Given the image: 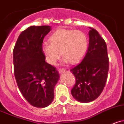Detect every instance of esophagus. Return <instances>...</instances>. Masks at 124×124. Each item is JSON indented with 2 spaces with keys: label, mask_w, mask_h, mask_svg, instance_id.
<instances>
[{
  "label": "esophagus",
  "mask_w": 124,
  "mask_h": 124,
  "mask_svg": "<svg viewBox=\"0 0 124 124\" xmlns=\"http://www.w3.org/2000/svg\"><path fill=\"white\" fill-rule=\"evenodd\" d=\"M58 70L59 73H62L64 71H66V69H64V68H60V69H58Z\"/></svg>",
  "instance_id": "obj_1"
}]
</instances>
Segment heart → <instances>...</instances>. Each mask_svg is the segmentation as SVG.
<instances>
[{
	"label": "heart",
	"mask_w": 124,
	"mask_h": 124,
	"mask_svg": "<svg viewBox=\"0 0 124 124\" xmlns=\"http://www.w3.org/2000/svg\"><path fill=\"white\" fill-rule=\"evenodd\" d=\"M49 43L43 46L42 51L47 63L55 65L61 56L64 61L77 64L82 60L88 47L87 36L80 30L59 29L49 38Z\"/></svg>",
	"instance_id": "1"
}]
</instances>
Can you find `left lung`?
<instances>
[{"mask_svg": "<svg viewBox=\"0 0 124 124\" xmlns=\"http://www.w3.org/2000/svg\"><path fill=\"white\" fill-rule=\"evenodd\" d=\"M88 50L81 63L70 69L75 77L71 90L74 99L88 103L96 99L103 91L109 69L107 47L98 31L90 27Z\"/></svg>", "mask_w": 124, "mask_h": 124, "instance_id": "1", "label": "left lung"}]
</instances>
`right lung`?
Wrapping results in <instances>:
<instances>
[{
  "label": "right lung",
  "instance_id": "add662e5",
  "mask_svg": "<svg viewBox=\"0 0 124 124\" xmlns=\"http://www.w3.org/2000/svg\"><path fill=\"white\" fill-rule=\"evenodd\" d=\"M50 28L31 26L20 34L13 49L14 73L19 89L26 101L37 108L52 102L60 78L56 68L45 61L42 51L44 38Z\"/></svg>",
  "mask_w": 124,
  "mask_h": 124
}]
</instances>
